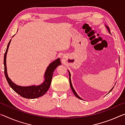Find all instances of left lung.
Segmentation results:
<instances>
[{"mask_svg":"<svg viewBox=\"0 0 125 125\" xmlns=\"http://www.w3.org/2000/svg\"><path fill=\"white\" fill-rule=\"evenodd\" d=\"M106 27H107V30H108V31H109V33H110V30H109V28L107 26H106ZM69 83H70V86H71V89H72V92H73V93H74V94L75 95V96L77 97V98H78V99H81L80 98V97L78 95H77V93H76V92H75V91L74 90V88H73V86H72V83H71V74H70V73H69ZM114 87L111 89V90L109 92V93L111 92V91L113 89V88H114Z\"/></svg>","mask_w":125,"mask_h":125,"instance_id":"1","label":"left lung"}]
</instances>
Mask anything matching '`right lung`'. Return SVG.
Listing matches in <instances>:
<instances>
[{
    "label": "right lung",
    "mask_w": 125,
    "mask_h": 125,
    "mask_svg": "<svg viewBox=\"0 0 125 125\" xmlns=\"http://www.w3.org/2000/svg\"><path fill=\"white\" fill-rule=\"evenodd\" d=\"M11 40H10L8 45L7 46V50L4 54V73L7 79L8 84H9L12 89L15 92L19 94L23 98L27 99H35L39 98V97L43 95L45 93L47 92L49 89L51 83L52 75L53 72L58 65L61 64L60 58L53 61L48 65L47 69H46L45 74V82L41 85L38 86H20L16 85L15 84L12 83L10 78L8 77L7 71V64H6V57H7V53L8 52V48L10 45Z\"/></svg>",
    "instance_id": "obj_1"
}]
</instances>
